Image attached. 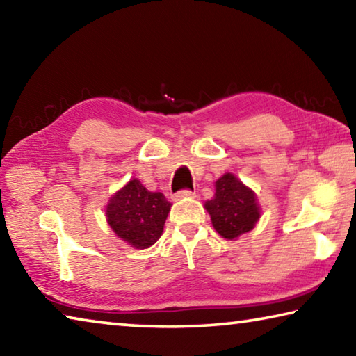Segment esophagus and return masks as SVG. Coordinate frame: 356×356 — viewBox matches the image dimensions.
Instances as JSON below:
<instances>
[{
	"label": "esophagus",
	"mask_w": 356,
	"mask_h": 356,
	"mask_svg": "<svg viewBox=\"0 0 356 356\" xmlns=\"http://www.w3.org/2000/svg\"><path fill=\"white\" fill-rule=\"evenodd\" d=\"M195 195H196L195 191H190V190H182V191H179V193H176V195H174V200H176V201H180V200H186V197H195Z\"/></svg>",
	"instance_id": "1"
}]
</instances>
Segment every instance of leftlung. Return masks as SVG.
Segmentation results:
<instances>
[{
    "label": "left lung",
    "mask_w": 356,
    "mask_h": 356,
    "mask_svg": "<svg viewBox=\"0 0 356 356\" xmlns=\"http://www.w3.org/2000/svg\"><path fill=\"white\" fill-rule=\"evenodd\" d=\"M204 207L210 215L215 231L222 238L236 240L254 229L261 218V206L256 193L232 172H226L215 182V195Z\"/></svg>",
    "instance_id": "8db88e82"
}]
</instances>
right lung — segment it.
Listing matches in <instances>:
<instances>
[{"instance_id": "obj_1", "label": "right lung", "mask_w": 356, "mask_h": 356, "mask_svg": "<svg viewBox=\"0 0 356 356\" xmlns=\"http://www.w3.org/2000/svg\"><path fill=\"white\" fill-rule=\"evenodd\" d=\"M171 202L160 191H149L138 179H130L110 197L105 215L113 232L136 250L152 246L163 234Z\"/></svg>"}]
</instances>
